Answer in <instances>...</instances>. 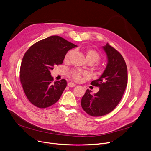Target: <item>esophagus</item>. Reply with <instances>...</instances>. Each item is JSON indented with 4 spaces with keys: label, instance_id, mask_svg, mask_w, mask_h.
Masks as SVG:
<instances>
[{
    "label": "esophagus",
    "instance_id": "esophagus-1",
    "mask_svg": "<svg viewBox=\"0 0 151 151\" xmlns=\"http://www.w3.org/2000/svg\"><path fill=\"white\" fill-rule=\"evenodd\" d=\"M68 86L70 87V88H72V87H75L76 86V84L73 83H68Z\"/></svg>",
    "mask_w": 151,
    "mask_h": 151
}]
</instances>
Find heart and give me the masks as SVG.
<instances>
[{
	"label": "heart",
	"mask_w": 151,
	"mask_h": 151,
	"mask_svg": "<svg viewBox=\"0 0 151 151\" xmlns=\"http://www.w3.org/2000/svg\"><path fill=\"white\" fill-rule=\"evenodd\" d=\"M72 54V51H69L65 56V60H68L70 57V55ZM86 60H91L93 62V63H96V62L100 60V55L99 54L94 50H88L86 51ZM84 75H86V74L84 73ZM72 76L74 78V80L76 81H80L81 79V74L78 72V71H73Z\"/></svg>",
	"instance_id": "b5f03b06"
}]
</instances>
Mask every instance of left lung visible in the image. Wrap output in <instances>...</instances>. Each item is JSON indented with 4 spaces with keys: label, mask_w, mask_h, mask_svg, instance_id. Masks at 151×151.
<instances>
[{
    "label": "left lung",
    "mask_w": 151,
    "mask_h": 151,
    "mask_svg": "<svg viewBox=\"0 0 151 151\" xmlns=\"http://www.w3.org/2000/svg\"><path fill=\"white\" fill-rule=\"evenodd\" d=\"M106 54L107 64L102 75L91 84L99 87L93 95L87 89L81 99V106L92 116L106 115L116 107L121 101L127 85V68L122 56L108 43L102 46Z\"/></svg>",
    "instance_id": "left-lung-1"
}]
</instances>
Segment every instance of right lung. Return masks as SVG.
<instances>
[{
    "mask_svg": "<svg viewBox=\"0 0 151 151\" xmlns=\"http://www.w3.org/2000/svg\"><path fill=\"white\" fill-rule=\"evenodd\" d=\"M76 46L54 35L38 41L26 51L21 65L20 81L32 104L45 108L59 100L67 81L62 79L53 83L50 71L54 65L62 64L67 52Z\"/></svg>",
    "mask_w": 151,
    "mask_h": 151,
    "instance_id": "obj_1",
    "label": "right lung"
}]
</instances>
